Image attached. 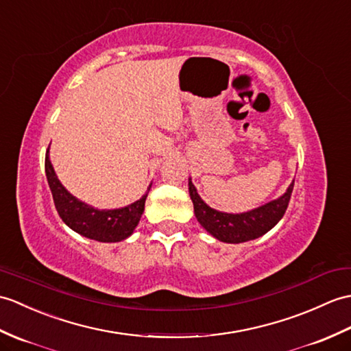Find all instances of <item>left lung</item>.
I'll use <instances>...</instances> for the list:
<instances>
[{
  "instance_id": "1",
  "label": "left lung",
  "mask_w": 351,
  "mask_h": 351,
  "mask_svg": "<svg viewBox=\"0 0 351 351\" xmlns=\"http://www.w3.org/2000/svg\"><path fill=\"white\" fill-rule=\"evenodd\" d=\"M293 185H295V181H291L287 191L278 199L242 214L219 213V210L208 206L197 194L191 179L189 181V191L194 205L195 218L203 229L221 242L241 243L260 238L280 221L289 206Z\"/></svg>"
}]
</instances>
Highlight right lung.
<instances>
[{"label":"right lung","mask_w":351,"mask_h":351,"mask_svg":"<svg viewBox=\"0 0 351 351\" xmlns=\"http://www.w3.org/2000/svg\"><path fill=\"white\" fill-rule=\"evenodd\" d=\"M45 170L55 208L61 219L71 230L85 236V238L99 242L124 241L133 233L141 221L145 210V200L148 197L151 185L148 186V193L132 205L119 209H95L80 202L64 189L55 173L51 160H49V148L46 152Z\"/></svg>","instance_id":"add662e5"}]
</instances>
